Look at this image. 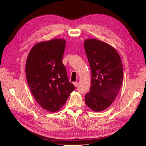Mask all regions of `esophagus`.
I'll use <instances>...</instances> for the list:
<instances>
[{
	"mask_svg": "<svg viewBox=\"0 0 146 146\" xmlns=\"http://www.w3.org/2000/svg\"><path fill=\"white\" fill-rule=\"evenodd\" d=\"M73 84H74V85L75 86H76V87H77V86H78V82H74Z\"/></svg>",
	"mask_w": 146,
	"mask_h": 146,
	"instance_id": "esophagus-1",
	"label": "esophagus"
}]
</instances>
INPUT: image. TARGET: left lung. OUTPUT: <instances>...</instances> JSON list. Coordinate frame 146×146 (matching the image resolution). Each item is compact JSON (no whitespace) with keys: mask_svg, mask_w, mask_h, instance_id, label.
Here are the masks:
<instances>
[{"mask_svg":"<svg viewBox=\"0 0 146 146\" xmlns=\"http://www.w3.org/2000/svg\"><path fill=\"white\" fill-rule=\"evenodd\" d=\"M84 47L91 70V86L85 104L92 111H102L111 105L121 89L122 60L115 48L99 39H85Z\"/></svg>","mask_w":146,"mask_h":146,"instance_id":"1","label":"left lung"}]
</instances>
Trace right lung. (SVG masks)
<instances>
[{"label":"right lung","mask_w":146,"mask_h":146,"mask_svg":"<svg viewBox=\"0 0 146 146\" xmlns=\"http://www.w3.org/2000/svg\"><path fill=\"white\" fill-rule=\"evenodd\" d=\"M64 39L41 41L30 50L25 64L27 81L38 104L50 112L62 108L75 86L62 63Z\"/></svg>","instance_id":"right-lung-1"}]
</instances>
